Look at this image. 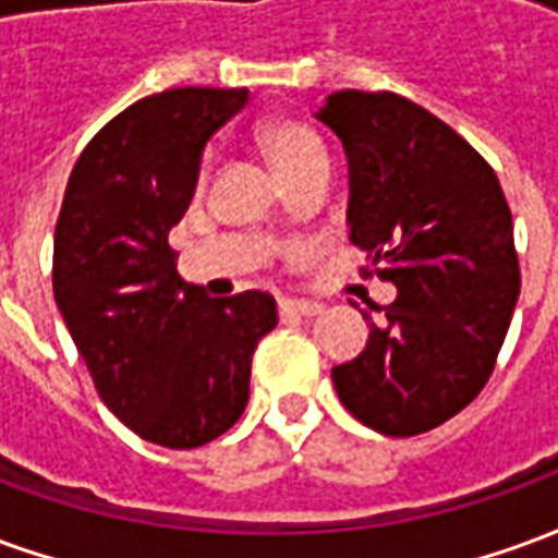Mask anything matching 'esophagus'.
Wrapping results in <instances>:
<instances>
[{
    "label": "esophagus",
    "mask_w": 558,
    "mask_h": 558,
    "mask_svg": "<svg viewBox=\"0 0 558 558\" xmlns=\"http://www.w3.org/2000/svg\"><path fill=\"white\" fill-rule=\"evenodd\" d=\"M280 316H304V319H311L316 316L323 307L316 302H299V299H280L278 302Z\"/></svg>",
    "instance_id": "obj_1"
}]
</instances>
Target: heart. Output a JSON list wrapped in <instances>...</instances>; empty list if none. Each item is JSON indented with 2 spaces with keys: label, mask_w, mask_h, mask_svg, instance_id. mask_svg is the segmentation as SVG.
I'll return each instance as SVG.
<instances>
[{
  "label": "heart",
  "mask_w": 558,
  "mask_h": 558,
  "mask_svg": "<svg viewBox=\"0 0 558 558\" xmlns=\"http://www.w3.org/2000/svg\"><path fill=\"white\" fill-rule=\"evenodd\" d=\"M259 143L266 148L268 160L275 163V170L287 179V184L295 182L304 172L316 170V167H328L326 143L302 122L275 119V122L263 125Z\"/></svg>",
  "instance_id": "1"
}]
</instances>
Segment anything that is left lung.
Here are the masks:
<instances>
[{"label":"left lung","instance_id":"obj_1","mask_svg":"<svg viewBox=\"0 0 558 558\" xmlns=\"http://www.w3.org/2000/svg\"><path fill=\"white\" fill-rule=\"evenodd\" d=\"M316 119L350 160V242L398 299L359 359L331 371L340 403L386 436H415L478 398L520 295L514 227L487 160L395 92L343 89Z\"/></svg>","mask_w":558,"mask_h":558}]
</instances>
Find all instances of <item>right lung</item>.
<instances>
[{
	"label": "right lung",
	"instance_id": "1",
	"mask_svg": "<svg viewBox=\"0 0 558 558\" xmlns=\"http://www.w3.org/2000/svg\"><path fill=\"white\" fill-rule=\"evenodd\" d=\"M247 89L148 95L92 137L68 179L53 295L116 418L163 448H199L239 421L251 359L278 326L268 292L208 299L175 271L170 230L194 199L203 148Z\"/></svg>",
	"mask_w": 558,
	"mask_h": 558
}]
</instances>
